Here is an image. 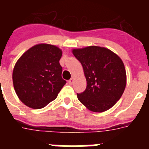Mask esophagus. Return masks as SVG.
<instances>
[{
  "label": "esophagus",
  "mask_w": 149,
  "mask_h": 149,
  "mask_svg": "<svg viewBox=\"0 0 149 149\" xmlns=\"http://www.w3.org/2000/svg\"><path fill=\"white\" fill-rule=\"evenodd\" d=\"M73 82H74V77H72V78H71L70 80L68 81V84H73Z\"/></svg>",
  "instance_id": "34e87169"
}]
</instances>
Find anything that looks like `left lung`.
I'll return each mask as SVG.
<instances>
[{"instance_id": "8db88e82", "label": "left lung", "mask_w": 149, "mask_h": 149, "mask_svg": "<svg viewBox=\"0 0 149 149\" xmlns=\"http://www.w3.org/2000/svg\"><path fill=\"white\" fill-rule=\"evenodd\" d=\"M72 53L81 62L86 79L85 91L77 94L79 101L95 113L111 108L126 86L125 68L120 57L99 46L73 49Z\"/></svg>"}]
</instances>
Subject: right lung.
I'll return each mask as SVG.
<instances>
[{"label":"right lung","instance_id":"right-lung-1","mask_svg":"<svg viewBox=\"0 0 149 149\" xmlns=\"http://www.w3.org/2000/svg\"><path fill=\"white\" fill-rule=\"evenodd\" d=\"M61 49L38 44L22 54L13 72V86L18 98L30 108H43L57 97L66 83L62 78Z\"/></svg>","mask_w":149,"mask_h":149}]
</instances>
